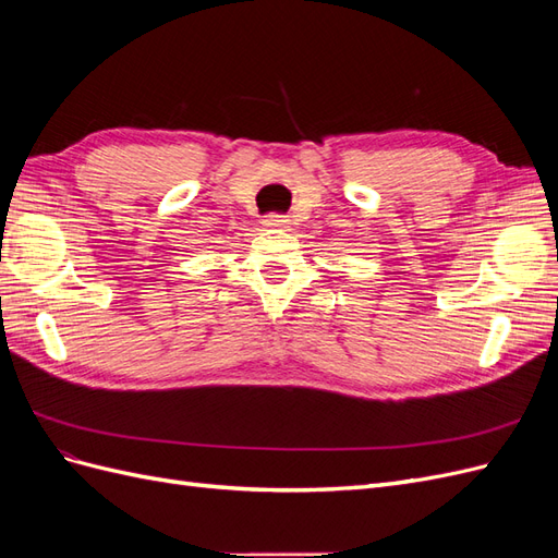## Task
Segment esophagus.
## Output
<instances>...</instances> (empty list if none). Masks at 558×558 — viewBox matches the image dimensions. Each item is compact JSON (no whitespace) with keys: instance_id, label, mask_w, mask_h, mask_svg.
<instances>
[{"instance_id":"1","label":"esophagus","mask_w":558,"mask_h":558,"mask_svg":"<svg viewBox=\"0 0 558 558\" xmlns=\"http://www.w3.org/2000/svg\"><path fill=\"white\" fill-rule=\"evenodd\" d=\"M263 226L265 228H289V221H286V218L279 214H269L263 218Z\"/></svg>"}]
</instances>
